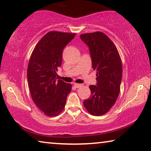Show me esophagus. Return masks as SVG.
Returning <instances> with one entry per match:
<instances>
[{
	"label": "esophagus",
	"instance_id": "esophagus-1",
	"mask_svg": "<svg viewBox=\"0 0 151 151\" xmlns=\"http://www.w3.org/2000/svg\"><path fill=\"white\" fill-rule=\"evenodd\" d=\"M74 86H75L76 88H80L82 86V84H80V83H74Z\"/></svg>",
	"mask_w": 151,
	"mask_h": 151
}]
</instances>
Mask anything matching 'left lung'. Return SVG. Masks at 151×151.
Segmentation results:
<instances>
[{
  "label": "left lung",
  "instance_id": "left-lung-1",
  "mask_svg": "<svg viewBox=\"0 0 151 151\" xmlns=\"http://www.w3.org/2000/svg\"><path fill=\"white\" fill-rule=\"evenodd\" d=\"M88 46L92 66L96 71V84L91 85L90 97L83 105L90 114L100 116L110 110L117 99L122 78V64L117 48L103 32L81 34Z\"/></svg>",
  "mask_w": 151,
  "mask_h": 151
}]
</instances>
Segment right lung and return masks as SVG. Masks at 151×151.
Wrapping results in <instances>:
<instances>
[{"label":"right lung","mask_w":151,"mask_h":151,"mask_svg":"<svg viewBox=\"0 0 151 151\" xmlns=\"http://www.w3.org/2000/svg\"><path fill=\"white\" fill-rule=\"evenodd\" d=\"M76 34L50 32L38 42L27 67V82L36 106L48 117L59 115L65 105L71 90V83L57 80L63 51Z\"/></svg>","instance_id":"obj_1"}]
</instances>
